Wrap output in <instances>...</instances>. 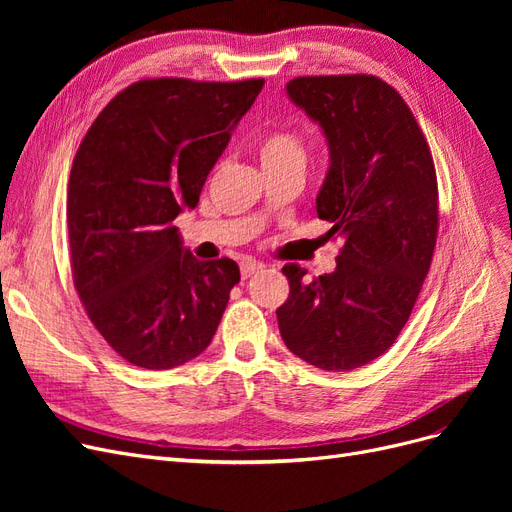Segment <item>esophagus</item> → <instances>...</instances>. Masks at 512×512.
Masks as SVG:
<instances>
[{"mask_svg":"<svg viewBox=\"0 0 512 512\" xmlns=\"http://www.w3.org/2000/svg\"><path fill=\"white\" fill-rule=\"evenodd\" d=\"M262 269V265L260 262H256V260H245V262H241V275L243 277H250V275H254L256 271H260Z\"/></svg>","mask_w":512,"mask_h":512,"instance_id":"esophagus-1","label":"esophagus"}]
</instances>
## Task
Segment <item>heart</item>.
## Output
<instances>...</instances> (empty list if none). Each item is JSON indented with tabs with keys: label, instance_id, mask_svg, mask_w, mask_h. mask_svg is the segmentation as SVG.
I'll return each instance as SVG.
<instances>
[{
	"label": "heart",
	"instance_id": "obj_1",
	"mask_svg": "<svg viewBox=\"0 0 512 512\" xmlns=\"http://www.w3.org/2000/svg\"><path fill=\"white\" fill-rule=\"evenodd\" d=\"M256 153L265 173L284 168H303L307 162V141L301 130L275 126L258 136Z\"/></svg>",
	"mask_w": 512,
	"mask_h": 512
}]
</instances>
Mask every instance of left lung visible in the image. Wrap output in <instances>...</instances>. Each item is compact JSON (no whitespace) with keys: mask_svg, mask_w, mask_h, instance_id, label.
<instances>
[{"mask_svg":"<svg viewBox=\"0 0 512 512\" xmlns=\"http://www.w3.org/2000/svg\"><path fill=\"white\" fill-rule=\"evenodd\" d=\"M286 91L327 136L316 211L344 245L333 273L282 269L277 324L299 359L350 371L389 350L412 314L438 239L436 168L410 106L378 76H297Z\"/></svg>","mask_w":512,"mask_h":512,"instance_id":"1","label":"left lung"}]
</instances>
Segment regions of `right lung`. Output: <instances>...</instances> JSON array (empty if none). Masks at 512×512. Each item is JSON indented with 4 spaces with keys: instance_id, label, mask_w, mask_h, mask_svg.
<instances>
[{
    "instance_id": "add662e5",
    "label": "right lung",
    "mask_w": 512,
    "mask_h": 512,
    "mask_svg": "<svg viewBox=\"0 0 512 512\" xmlns=\"http://www.w3.org/2000/svg\"><path fill=\"white\" fill-rule=\"evenodd\" d=\"M262 85L136 81L76 151L66 207L74 288L106 344L136 367L170 369L207 350L241 280L235 260L194 258L173 220L198 205Z\"/></svg>"
}]
</instances>
